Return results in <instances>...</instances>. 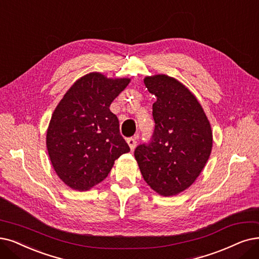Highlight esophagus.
I'll return each instance as SVG.
<instances>
[{
	"mask_svg": "<svg viewBox=\"0 0 259 259\" xmlns=\"http://www.w3.org/2000/svg\"><path fill=\"white\" fill-rule=\"evenodd\" d=\"M127 143H128V146H130V148H131V150L133 151L134 149H135V147H136L137 141H136V139H135V138L131 137V138H128V139H127Z\"/></svg>",
	"mask_w": 259,
	"mask_h": 259,
	"instance_id": "obj_1",
	"label": "esophagus"
}]
</instances>
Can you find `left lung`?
Instances as JSON below:
<instances>
[{"label":"left lung","instance_id":"obj_1","mask_svg":"<svg viewBox=\"0 0 259 259\" xmlns=\"http://www.w3.org/2000/svg\"><path fill=\"white\" fill-rule=\"evenodd\" d=\"M144 85L157 98L155 128L134 154L150 187L163 196L175 195L190 187L207 162L211 127L198 100L179 80L159 74L144 78Z\"/></svg>","mask_w":259,"mask_h":259}]
</instances>
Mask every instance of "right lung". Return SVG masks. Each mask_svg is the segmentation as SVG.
<instances>
[{
	"label": "right lung",
	"instance_id": "add662e5",
	"mask_svg": "<svg viewBox=\"0 0 259 259\" xmlns=\"http://www.w3.org/2000/svg\"><path fill=\"white\" fill-rule=\"evenodd\" d=\"M130 80L92 72L77 79L55 108L47 148L55 172L70 188L94 187L107 177L116 159L130 152L119 120L109 109Z\"/></svg>",
	"mask_w": 259,
	"mask_h": 259
}]
</instances>
